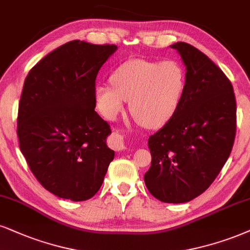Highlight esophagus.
Listing matches in <instances>:
<instances>
[{
	"instance_id": "34e87169",
	"label": "esophagus",
	"mask_w": 250,
	"mask_h": 250,
	"mask_svg": "<svg viewBox=\"0 0 250 250\" xmlns=\"http://www.w3.org/2000/svg\"><path fill=\"white\" fill-rule=\"evenodd\" d=\"M110 146L115 150L125 149L124 139H123L122 135L118 133H112V138H111V141H110Z\"/></svg>"
}]
</instances>
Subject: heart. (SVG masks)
Segmentation results:
<instances>
[{
    "instance_id": "heart-1",
    "label": "heart",
    "mask_w": 250,
    "mask_h": 250,
    "mask_svg": "<svg viewBox=\"0 0 250 250\" xmlns=\"http://www.w3.org/2000/svg\"><path fill=\"white\" fill-rule=\"evenodd\" d=\"M111 83H98L94 89L95 103L107 119H115L130 102V111L147 128H159L170 120L180 106L187 78L175 60L135 59L119 66Z\"/></svg>"
}]
</instances>
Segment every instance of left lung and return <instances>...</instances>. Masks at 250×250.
<instances>
[{
    "mask_svg": "<svg viewBox=\"0 0 250 250\" xmlns=\"http://www.w3.org/2000/svg\"><path fill=\"white\" fill-rule=\"evenodd\" d=\"M186 66L187 85L174 117L150 135L152 163L144 180L163 203L180 204L202 195L229 159L236 130L232 83L192 45L170 46Z\"/></svg>",
    "mask_w": 250,
    "mask_h": 250,
    "instance_id": "8db88e82",
    "label": "left lung"
}]
</instances>
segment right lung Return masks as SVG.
Here are the masks:
<instances>
[{"instance_id":"right-lung-1","label":"right lung","mask_w":250,"mask_h":250,"mask_svg":"<svg viewBox=\"0 0 250 250\" xmlns=\"http://www.w3.org/2000/svg\"><path fill=\"white\" fill-rule=\"evenodd\" d=\"M117 50L73 40L42 58L24 82L21 152L40 184L60 198L95 196L115 158L106 145L110 126L95 111L94 89L101 67Z\"/></svg>"}]
</instances>
